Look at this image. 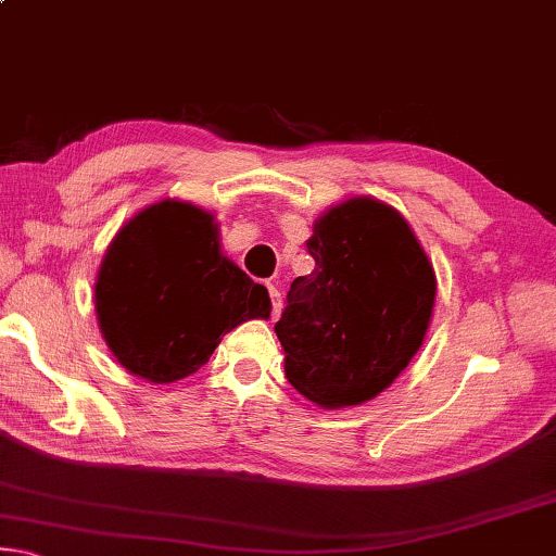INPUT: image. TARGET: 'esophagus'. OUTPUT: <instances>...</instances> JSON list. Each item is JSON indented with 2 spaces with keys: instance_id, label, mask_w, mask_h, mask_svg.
I'll use <instances>...</instances> for the list:
<instances>
[{
  "instance_id": "34e87169",
  "label": "esophagus",
  "mask_w": 556,
  "mask_h": 556,
  "mask_svg": "<svg viewBox=\"0 0 556 556\" xmlns=\"http://www.w3.org/2000/svg\"><path fill=\"white\" fill-rule=\"evenodd\" d=\"M269 299H271V318H279L281 314V294L275 285H269Z\"/></svg>"
}]
</instances>
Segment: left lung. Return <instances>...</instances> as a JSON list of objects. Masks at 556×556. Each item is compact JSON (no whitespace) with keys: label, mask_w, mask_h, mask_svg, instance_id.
<instances>
[{"label":"left lung","mask_w":556,"mask_h":556,"mask_svg":"<svg viewBox=\"0 0 556 556\" xmlns=\"http://www.w3.org/2000/svg\"><path fill=\"white\" fill-rule=\"evenodd\" d=\"M312 275L275 324L291 388L326 409L368 402L421 348L437 296L431 262L402 215L351 199L314 223Z\"/></svg>","instance_id":"obj_1"}]
</instances>
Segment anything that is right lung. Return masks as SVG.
Segmentation results:
<instances>
[{
    "label": "right lung",
    "instance_id": "obj_1",
    "mask_svg": "<svg viewBox=\"0 0 556 556\" xmlns=\"http://www.w3.org/2000/svg\"><path fill=\"white\" fill-rule=\"evenodd\" d=\"M100 331L131 375L174 382L208 363L220 336L269 318V294L220 255L213 215L162 201L105 252L96 285Z\"/></svg>",
    "mask_w": 556,
    "mask_h": 556
}]
</instances>
